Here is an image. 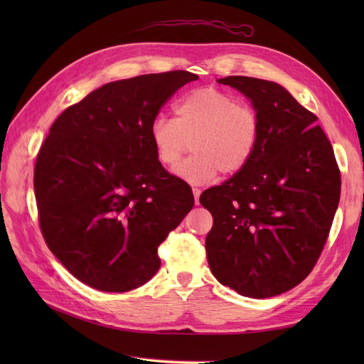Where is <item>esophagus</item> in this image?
Returning a JSON list of instances; mask_svg holds the SVG:
<instances>
[{"label":"esophagus","mask_w":364,"mask_h":364,"mask_svg":"<svg viewBox=\"0 0 364 364\" xmlns=\"http://www.w3.org/2000/svg\"><path fill=\"white\" fill-rule=\"evenodd\" d=\"M200 190L199 188H193V194H194V202L196 205H199V197H200Z\"/></svg>","instance_id":"obj_1"}]
</instances>
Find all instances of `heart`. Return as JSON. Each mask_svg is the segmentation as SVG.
<instances>
[{"mask_svg":"<svg viewBox=\"0 0 364 364\" xmlns=\"http://www.w3.org/2000/svg\"><path fill=\"white\" fill-rule=\"evenodd\" d=\"M176 117L159 115L150 126L156 158L165 167L179 162L191 141L193 156L174 168L182 181L203 185L222 174L243 170L257 150L261 121L250 105L232 94L205 86L183 95Z\"/></svg>","mask_w":364,"mask_h":364,"instance_id":"b5f03b06","label":"heart"}]
</instances>
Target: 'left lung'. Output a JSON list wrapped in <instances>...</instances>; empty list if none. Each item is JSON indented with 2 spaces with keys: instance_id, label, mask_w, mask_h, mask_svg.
Listing matches in <instances>:
<instances>
[{
  "instance_id": "obj_1",
  "label": "left lung",
  "mask_w": 364,
  "mask_h": 364,
  "mask_svg": "<svg viewBox=\"0 0 364 364\" xmlns=\"http://www.w3.org/2000/svg\"><path fill=\"white\" fill-rule=\"evenodd\" d=\"M217 82L249 98L261 130L246 167L200 196L214 218L208 264L237 293L272 297L301 284L321 257L340 200V170L317 117L281 85L245 75Z\"/></svg>"
}]
</instances>
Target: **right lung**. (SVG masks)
I'll use <instances>...</instances> for the list:
<instances>
[{
    "label": "right lung",
    "mask_w": 364,
    "mask_h": 364,
    "mask_svg": "<svg viewBox=\"0 0 364 364\" xmlns=\"http://www.w3.org/2000/svg\"><path fill=\"white\" fill-rule=\"evenodd\" d=\"M197 79L178 70L106 83L65 109L43 141L33 179L42 235L90 287L146 284L161 267L159 245L191 211V188L162 167L150 126Z\"/></svg>",
    "instance_id": "obj_1"
}]
</instances>
